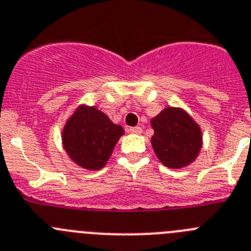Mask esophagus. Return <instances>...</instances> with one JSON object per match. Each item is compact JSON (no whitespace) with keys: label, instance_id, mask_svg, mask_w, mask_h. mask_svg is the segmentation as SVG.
Returning a JSON list of instances; mask_svg holds the SVG:
<instances>
[{"label":"esophagus","instance_id":"34e87169","mask_svg":"<svg viewBox=\"0 0 251 251\" xmlns=\"http://www.w3.org/2000/svg\"><path fill=\"white\" fill-rule=\"evenodd\" d=\"M127 131H128V132H130V134L140 135L142 132V128L140 127V126H135V127H128Z\"/></svg>","mask_w":251,"mask_h":251}]
</instances>
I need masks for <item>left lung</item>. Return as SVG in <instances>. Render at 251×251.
Segmentation results:
<instances>
[{
	"label": "left lung",
	"mask_w": 251,
	"mask_h": 251,
	"mask_svg": "<svg viewBox=\"0 0 251 251\" xmlns=\"http://www.w3.org/2000/svg\"><path fill=\"white\" fill-rule=\"evenodd\" d=\"M150 123L151 145L165 166L181 169L195 161L202 148V132L184 109L168 106Z\"/></svg>",
	"instance_id": "left-lung-1"
}]
</instances>
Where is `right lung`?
Returning <instances> with one entry per match:
<instances>
[{
	"label": "right lung",
	"instance_id": "1",
	"mask_svg": "<svg viewBox=\"0 0 251 251\" xmlns=\"http://www.w3.org/2000/svg\"><path fill=\"white\" fill-rule=\"evenodd\" d=\"M125 134L95 106L80 105L62 130V145L70 159L86 170H100L109 161L119 139Z\"/></svg>",
	"mask_w": 251,
	"mask_h": 251
}]
</instances>
